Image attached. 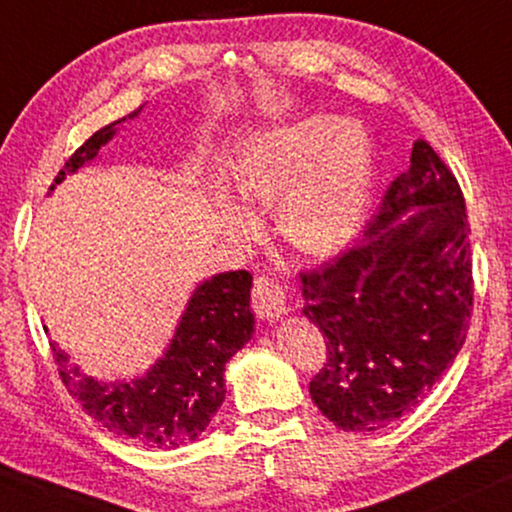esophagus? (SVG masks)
<instances>
[{
    "label": "esophagus",
    "mask_w": 512,
    "mask_h": 512,
    "mask_svg": "<svg viewBox=\"0 0 512 512\" xmlns=\"http://www.w3.org/2000/svg\"><path fill=\"white\" fill-rule=\"evenodd\" d=\"M253 306L262 320H280L290 311V301H287V290L278 280L262 276L255 280L253 287Z\"/></svg>",
    "instance_id": "obj_1"
}]
</instances>
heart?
<instances>
[{
  "label": "heart",
  "instance_id": "1",
  "mask_svg": "<svg viewBox=\"0 0 512 512\" xmlns=\"http://www.w3.org/2000/svg\"><path fill=\"white\" fill-rule=\"evenodd\" d=\"M234 190L250 206H273L278 234L301 255L325 259L350 246L364 225L373 187V143L362 125L334 113L264 129L232 164ZM222 227L248 239L257 220L222 197Z\"/></svg>",
  "mask_w": 512,
  "mask_h": 512
}]
</instances>
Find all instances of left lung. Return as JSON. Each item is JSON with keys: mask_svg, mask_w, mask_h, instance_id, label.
<instances>
[{"mask_svg": "<svg viewBox=\"0 0 512 512\" xmlns=\"http://www.w3.org/2000/svg\"><path fill=\"white\" fill-rule=\"evenodd\" d=\"M469 232L455 176L420 139L362 241L301 278V313L327 338L308 390L338 429L387 427L455 362L473 311Z\"/></svg>", "mask_w": 512, "mask_h": 512, "instance_id": "left-lung-1", "label": "left lung"}]
</instances>
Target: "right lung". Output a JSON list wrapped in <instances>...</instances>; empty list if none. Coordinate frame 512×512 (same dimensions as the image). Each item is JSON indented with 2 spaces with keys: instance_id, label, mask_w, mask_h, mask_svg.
Returning <instances> with one entry per match:
<instances>
[{
  "instance_id": "add662e5",
  "label": "right lung",
  "mask_w": 512,
  "mask_h": 512,
  "mask_svg": "<svg viewBox=\"0 0 512 512\" xmlns=\"http://www.w3.org/2000/svg\"><path fill=\"white\" fill-rule=\"evenodd\" d=\"M141 111L143 106L97 129L69 157L50 192L64 178L95 162L99 150ZM250 290L253 276L243 269L201 280L187 299L167 348L141 376L92 378L53 341L50 345L64 385L85 413L113 434L157 450L181 448L204 434L218 413L227 392L225 366L255 334Z\"/></svg>"
}]
</instances>
